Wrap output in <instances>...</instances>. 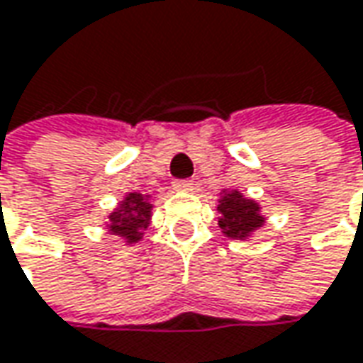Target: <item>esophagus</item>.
I'll return each instance as SVG.
<instances>
[{
	"mask_svg": "<svg viewBox=\"0 0 363 363\" xmlns=\"http://www.w3.org/2000/svg\"><path fill=\"white\" fill-rule=\"evenodd\" d=\"M193 181H189V179H182V181H174L172 182V186L177 189V191H193Z\"/></svg>",
	"mask_w": 363,
	"mask_h": 363,
	"instance_id": "esophagus-1",
	"label": "esophagus"
}]
</instances>
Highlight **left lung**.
<instances>
[{
  "label": "left lung",
  "instance_id": "left-lung-1",
  "mask_svg": "<svg viewBox=\"0 0 363 363\" xmlns=\"http://www.w3.org/2000/svg\"><path fill=\"white\" fill-rule=\"evenodd\" d=\"M217 211L220 213V231L231 239H247L265 223L259 203L243 196L239 191H223Z\"/></svg>",
  "mask_w": 363,
  "mask_h": 363
}]
</instances>
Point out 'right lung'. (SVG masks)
<instances>
[{
	"mask_svg": "<svg viewBox=\"0 0 363 363\" xmlns=\"http://www.w3.org/2000/svg\"><path fill=\"white\" fill-rule=\"evenodd\" d=\"M152 205L150 196L140 193H128L120 205L108 215V231L118 235L128 245L138 243L143 239L144 229L150 225Z\"/></svg>",
	"mask_w": 363,
	"mask_h": 363,
	"instance_id": "obj_1",
	"label": "right lung"
}]
</instances>
